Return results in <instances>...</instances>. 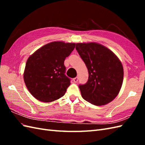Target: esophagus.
<instances>
[{"instance_id": "obj_1", "label": "esophagus", "mask_w": 145, "mask_h": 145, "mask_svg": "<svg viewBox=\"0 0 145 145\" xmlns=\"http://www.w3.org/2000/svg\"><path fill=\"white\" fill-rule=\"evenodd\" d=\"M78 77H77V76H76V77H75V78H74L73 79V81L75 83H76L78 82Z\"/></svg>"}]
</instances>
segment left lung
<instances>
[{"mask_svg": "<svg viewBox=\"0 0 145 145\" xmlns=\"http://www.w3.org/2000/svg\"><path fill=\"white\" fill-rule=\"evenodd\" d=\"M76 50L88 72V80L79 85L84 100L101 106L113 100L119 93L123 80V68L115 54L95 42L78 43Z\"/></svg>", "mask_w": 145, "mask_h": 145, "instance_id": "1", "label": "left lung"}]
</instances>
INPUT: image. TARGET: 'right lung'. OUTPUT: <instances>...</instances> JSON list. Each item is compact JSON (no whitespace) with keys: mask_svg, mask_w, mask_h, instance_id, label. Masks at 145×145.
<instances>
[{"mask_svg":"<svg viewBox=\"0 0 145 145\" xmlns=\"http://www.w3.org/2000/svg\"><path fill=\"white\" fill-rule=\"evenodd\" d=\"M75 47V43L50 42L29 57L24 79L30 93L43 102L59 99L65 93L70 79L65 75L64 61Z\"/></svg>","mask_w":145,"mask_h":145,"instance_id":"1","label":"right lung"}]
</instances>
